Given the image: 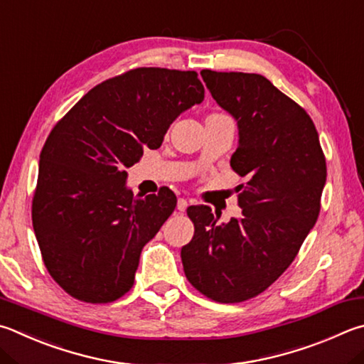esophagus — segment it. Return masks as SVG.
<instances>
[{
    "instance_id": "34e87169",
    "label": "esophagus",
    "mask_w": 364,
    "mask_h": 364,
    "mask_svg": "<svg viewBox=\"0 0 364 364\" xmlns=\"http://www.w3.org/2000/svg\"><path fill=\"white\" fill-rule=\"evenodd\" d=\"M189 202L191 200H188V199H184V197H181V199H178V203H176V208L180 210V211H184L188 208V205H189Z\"/></svg>"
}]
</instances>
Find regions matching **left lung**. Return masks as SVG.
<instances>
[{
  "label": "left lung",
  "mask_w": 364,
  "mask_h": 364,
  "mask_svg": "<svg viewBox=\"0 0 364 364\" xmlns=\"http://www.w3.org/2000/svg\"><path fill=\"white\" fill-rule=\"evenodd\" d=\"M216 103L239 125L230 157L242 216L216 224L207 205L189 207L194 237L181 248L183 269L208 299L234 304L272 285L299 253L318 220L326 161L306 109L255 73L202 70Z\"/></svg>",
  "instance_id": "left-lung-1"
}]
</instances>
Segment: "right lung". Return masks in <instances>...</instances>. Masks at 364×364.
I'll use <instances>...</instances> for the list:
<instances>
[{
  "label": "right lung",
  "mask_w": 364,
  "mask_h": 364,
  "mask_svg": "<svg viewBox=\"0 0 364 364\" xmlns=\"http://www.w3.org/2000/svg\"><path fill=\"white\" fill-rule=\"evenodd\" d=\"M196 71L135 68L90 89L46 140L31 220L52 279L82 302L107 304L134 287L143 247L176 196H134L125 168L157 149L170 124L203 100Z\"/></svg>",
  "instance_id": "1"
}]
</instances>
